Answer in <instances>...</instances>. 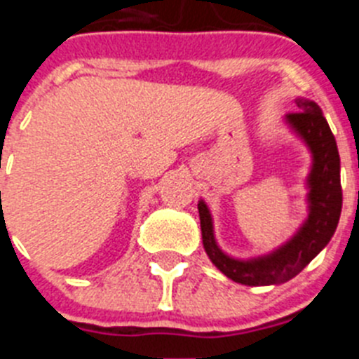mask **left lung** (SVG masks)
I'll list each match as a JSON object with an SVG mask.
<instances>
[{"mask_svg": "<svg viewBox=\"0 0 359 359\" xmlns=\"http://www.w3.org/2000/svg\"><path fill=\"white\" fill-rule=\"evenodd\" d=\"M297 106L302 111L290 113L286 120L309 145L313 169L309 174V217L290 243L271 255L253 261L231 259L215 244L207 205L203 201L198 203L205 252L219 271L244 286H269L293 278L327 246L340 221L344 194L340 183V154L334 135L315 102L297 100Z\"/></svg>", "mask_w": 359, "mask_h": 359, "instance_id": "left-lung-1", "label": "left lung"}]
</instances>
